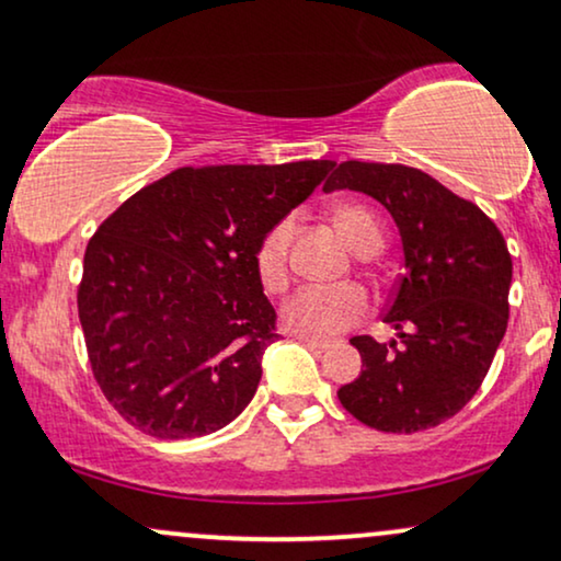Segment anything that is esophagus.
I'll return each mask as SVG.
<instances>
[{
    "instance_id": "1",
    "label": "esophagus",
    "mask_w": 561,
    "mask_h": 561,
    "mask_svg": "<svg viewBox=\"0 0 561 561\" xmlns=\"http://www.w3.org/2000/svg\"><path fill=\"white\" fill-rule=\"evenodd\" d=\"M300 339V342L308 346V350H313V352H325L329 350V342H318V339H308V336H297Z\"/></svg>"
}]
</instances>
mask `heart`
Listing matches in <instances>:
<instances>
[{
	"instance_id": "1",
	"label": "heart",
	"mask_w": 561,
	"mask_h": 561,
	"mask_svg": "<svg viewBox=\"0 0 561 561\" xmlns=\"http://www.w3.org/2000/svg\"><path fill=\"white\" fill-rule=\"evenodd\" d=\"M339 230L354 251L365 243H382L378 217L363 204H339L333 209ZM289 238L293 217H282L261 236L253 264L266 293H282L289 282ZM370 297L359 285H308L289 297L282 308L285 325L297 336L333 339L363 321Z\"/></svg>"
}]
</instances>
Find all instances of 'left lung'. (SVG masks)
<instances>
[{"instance_id":"1","label":"left lung","mask_w":561,"mask_h":561,"mask_svg":"<svg viewBox=\"0 0 561 561\" xmlns=\"http://www.w3.org/2000/svg\"><path fill=\"white\" fill-rule=\"evenodd\" d=\"M336 188L378 198L403 243V274L386 308L399 342L350 339L363 373L339 388V401L380 432L437 427L473 399L505 336L513 282L505 238L477 204L416 168L346 160L323 186Z\"/></svg>"}]
</instances>
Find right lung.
Returning <instances> with one entry per match:
<instances>
[{
  "label": "right lung",
  "instance_id": "add662e5",
  "mask_svg": "<svg viewBox=\"0 0 561 561\" xmlns=\"http://www.w3.org/2000/svg\"><path fill=\"white\" fill-rule=\"evenodd\" d=\"M331 168H179L103 219L77 310L92 378L131 427L202 437L248 407L264 350L279 339L253 253Z\"/></svg>",
  "mask_w": 561,
  "mask_h": 561
}]
</instances>
